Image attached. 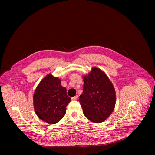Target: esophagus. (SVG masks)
I'll return each mask as SVG.
<instances>
[{
  "label": "esophagus",
  "instance_id": "1",
  "mask_svg": "<svg viewBox=\"0 0 155 155\" xmlns=\"http://www.w3.org/2000/svg\"><path fill=\"white\" fill-rule=\"evenodd\" d=\"M78 98V96L76 95V96H75L72 97V100H77Z\"/></svg>",
  "mask_w": 155,
  "mask_h": 155
}]
</instances>
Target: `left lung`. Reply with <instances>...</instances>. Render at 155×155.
Listing matches in <instances>:
<instances>
[{
    "label": "left lung",
    "mask_w": 155,
    "mask_h": 155,
    "mask_svg": "<svg viewBox=\"0 0 155 155\" xmlns=\"http://www.w3.org/2000/svg\"><path fill=\"white\" fill-rule=\"evenodd\" d=\"M83 91L79 99L83 114L92 122H103L115 107L113 85L105 72L96 67L83 76Z\"/></svg>",
    "instance_id": "left-lung-1"
}]
</instances>
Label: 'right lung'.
<instances>
[{"mask_svg":"<svg viewBox=\"0 0 155 155\" xmlns=\"http://www.w3.org/2000/svg\"><path fill=\"white\" fill-rule=\"evenodd\" d=\"M70 101L66 88L61 85V79L50 74L41 81L34 94L37 116L50 124L58 123L63 118Z\"/></svg>","mask_w":155,"mask_h":155,"instance_id":"right-lung-1","label":"right lung"}]
</instances>
